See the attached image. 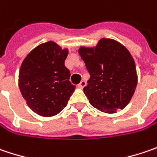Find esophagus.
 <instances>
[{
    "label": "esophagus",
    "mask_w": 157,
    "mask_h": 157,
    "mask_svg": "<svg viewBox=\"0 0 157 157\" xmlns=\"http://www.w3.org/2000/svg\"><path fill=\"white\" fill-rule=\"evenodd\" d=\"M85 86H86V82L85 81H83V80H82V81H81V82L78 84V87L79 88H81V89L84 88Z\"/></svg>",
    "instance_id": "1"
}]
</instances>
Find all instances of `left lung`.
Returning <instances> with one entry per match:
<instances>
[{
	"instance_id": "left-lung-1",
	"label": "left lung",
	"mask_w": 157,
	"mask_h": 157,
	"mask_svg": "<svg viewBox=\"0 0 157 157\" xmlns=\"http://www.w3.org/2000/svg\"><path fill=\"white\" fill-rule=\"evenodd\" d=\"M79 54L90 75L83 89L90 105L106 113L124 109L138 81L129 51L114 39L102 38L95 47L81 46Z\"/></svg>"
}]
</instances>
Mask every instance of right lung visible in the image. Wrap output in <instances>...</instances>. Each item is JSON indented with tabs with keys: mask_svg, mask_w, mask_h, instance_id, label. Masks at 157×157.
Masks as SVG:
<instances>
[{
	"mask_svg": "<svg viewBox=\"0 0 157 157\" xmlns=\"http://www.w3.org/2000/svg\"><path fill=\"white\" fill-rule=\"evenodd\" d=\"M67 49L52 41L38 45L25 57L19 71V89L31 110L40 116L60 113L75 91L65 67Z\"/></svg>",
	"mask_w": 157,
	"mask_h": 157,
	"instance_id": "1",
	"label": "right lung"
}]
</instances>
